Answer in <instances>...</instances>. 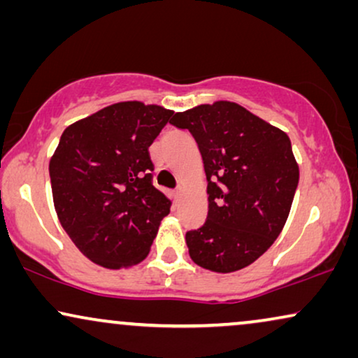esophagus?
Returning <instances> with one entry per match:
<instances>
[{
    "instance_id": "obj_1",
    "label": "esophagus",
    "mask_w": 358,
    "mask_h": 358,
    "mask_svg": "<svg viewBox=\"0 0 358 358\" xmlns=\"http://www.w3.org/2000/svg\"><path fill=\"white\" fill-rule=\"evenodd\" d=\"M180 195H182V187H179V189L174 190V197H176V199H179Z\"/></svg>"
}]
</instances>
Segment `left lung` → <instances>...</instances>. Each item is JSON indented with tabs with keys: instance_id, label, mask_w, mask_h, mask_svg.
<instances>
[{
	"instance_id": "obj_1",
	"label": "left lung",
	"mask_w": 358,
	"mask_h": 358,
	"mask_svg": "<svg viewBox=\"0 0 358 358\" xmlns=\"http://www.w3.org/2000/svg\"><path fill=\"white\" fill-rule=\"evenodd\" d=\"M171 124L194 135L208 180L207 220L185 233L190 259L212 272L241 271L287 223L300 179L290 138L229 101L176 112Z\"/></svg>"
}]
</instances>
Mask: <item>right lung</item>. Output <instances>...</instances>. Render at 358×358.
Returning <instances> with one entry per match:
<instances>
[{"label":"right lung","instance_id":"obj_1","mask_svg":"<svg viewBox=\"0 0 358 358\" xmlns=\"http://www.w3.org/2000/svg\"><path fill=\"white\" fill-rule=\"evenodd\" d=\"M174 110L115 102L68 125L50 171L53 205L75 246L119 271L148 256L171 202L151 184L148 148Z\"/></svg>","mask_w":358,"mask_h":358}]
</instances>
